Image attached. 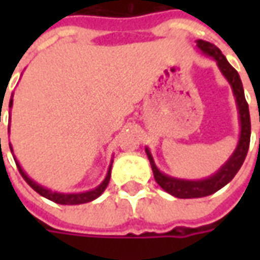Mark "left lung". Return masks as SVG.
Wrapping results in <instances>:
<instances>
[{
	"instance_id": "1",
	"label": "left lung",
	"mask_w": 260,
	"mask_h": 260,
	"mask_svg": "<svg viewBox=\"0 0 260 260\" xmlns=\"http://www.w3.org/2000/svg\"><path fill=\"white\" fill-rule=\"evenodd\" d=\"M196 46L202 53L212 57L217 62L218 69L221 71L224 78L229 80V83L231 85V89H233V93L235 96L237 108H238V114H240L241 132L238 145L235 147L234 153L231 154V157L218 169L217 173H214L205 180H180V178H174V177L163 174L156 167L154 160L150 154V150L146 147V154L149 157V161H150V166H152L153 175H154L156 182L163 188L164 191L169 192L170 195L181 198V199L209 196L214 192H217L218 189H221L224 185H227L230 181L234 178L235 174L238 173V170L241 169V166L244 163L248 149H249V141H251V117H249V108H248V103L245 100L240 75L230 65L229 61L225 59L221 51L214 44L205 42V40H196Z\"/></svg>"
}]
</instances>
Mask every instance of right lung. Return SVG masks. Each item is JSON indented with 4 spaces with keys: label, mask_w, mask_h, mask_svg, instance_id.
<instances>
[{
    "label": "right lung",
    "mask_w": 260,
    "mask_h": 260,
    "mask_svg": "<svg viewBox=\"0 0 260 260\" xmlns=\"http://www.w3.org/2000/svg\"><path fill=\"white\" fill-rule=\"evenodd\" d=\"M12 103H14V100L11 99V100H9V107H12ZM11 152H12V147H11ZM15 163H16V167L19 170L20 175L23 177V180H25L26 182L39 193V195L44 196V198H47V199L55 202V203H59V205H80V203H87V202L94 201V199L102 195L103 192H104V189L107 188L108 182H110V177H111V166H110V169H108V173L107 175H106L104 181H103L102 184L97 186V188H94V189H91V191L87 192H79V193H59V192H54L51 191V189H48V188H44V186H42L40 184H37L36 181H33L31 178H29L27 174L22 170V167H20V164L18 163L16 158H15Z\"/></svg>",
    "instance_id": "obj_1"
}]
</instances>
